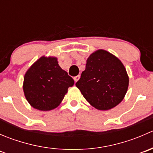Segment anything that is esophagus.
<instances>
[{"instance_id": "34e87169", "label": "esophagus", "mask_w": 153, "mask_h": 153, "mask_svg": "<svg viewBox=\"0 0 153 153\" xmlns=\"http://www.w3.org/2000/svg\"><path fill=\"white\" fill-rule=\"evenodd\" d=\"M80 75H77V76H75V77H74V80H75V82H77V81H78V80L80 79Z\"/></svg>"}]
</instances>
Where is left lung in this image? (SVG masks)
<instances>
[{"label": "left lung", "mask_w": 153, "mask_h": 153, "mask_svg": "<svg viewBox=\"0 0 153 153\" xmlns=\"http://www.w3.org/2000/svg\"><path fill=\"white\" fill-rule=\"evenodd\" d=\"M75 85L95 109L108 110L124 99L129 86V77L118 58L99 49L87 58L85 70Z\"/></svg>", "instance_id": "left-lung-1"}]
</instances>
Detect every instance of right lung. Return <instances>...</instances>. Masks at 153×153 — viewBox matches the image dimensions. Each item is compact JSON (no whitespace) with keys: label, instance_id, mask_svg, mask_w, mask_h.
Returning a JSON list of instances; mask_svg holds the SVG:
<instances>
[{"label":"right lung","instance_id":"obj_1","mask_svg":"<svg viewBox=\"0 0 153 153\" xmlns=\"http://www.w3.org/2000/svg\"><path fill=\"white\" fill-rule=\"evenodd\" d=\"M73 85L74 80L61 69L57 58L42 56L26 72L23 89L32 107L49 111L58 106Z\"/></svg>","mask_w":153,"mask_h":153}]
</instances>
